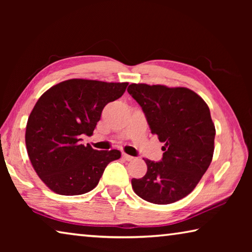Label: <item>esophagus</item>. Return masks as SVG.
<instances>
[{
	"mask_svg": "<svg viewBox=\"0 0 252 252\" xmlns=\"http://www.w3.org/2000/svg\"><path fill=\"white\" fill-rule=\"evenodd\" d=\"M122 158H123V159H125V160H126V161H131V160H133V159H134L133 157H131V156H129V155H126V153H125V152L122 153Z\"/></svg>",
	"mask_w": 252,
	"mask_h": 252,
	"instance_id": "1",
	"label": "esophagus"
}]
</instances>
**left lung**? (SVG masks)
I'll return each mask as SVG.
<instances>
[{
  "mask_svg": "<svg viewBox=\"0 0 252 252\" xmlns=\"http://www.w3.org/2000/svg\"><path fill=\"white\" fill-rule=\"evenodd\" d=\"M127 92L142 108L151 133L164 143L162 160L144 159L148 171L132 179V188L151 203L176 202L194 189L211 163L216 129L209 106L187 88L132 83Z\"/></svg>",
  "mask_w": 252,
  "mask_h": 252,
  "instance_id": "8db88e82",
  "label": "left lung"
}]
</instances>
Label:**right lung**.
Wrapping results in <instances>:
<instances>
[{
	"mask_svg": "<svg viewBox=\"0 0 252 252\" xmlns=\"http://www.w3.org/2000/svg\"><path fill=\"white\" fill-rule=\"evenodd\" d=\"M127 82L71 79L53 85L40 96L30 114L25 144L37 176L58 194L87 193L97 186L119 150L97 151L83 146L109 102L122 96Z\"/></svg>",
	"mask_w": 252,
	"mask_h": 252,
	"instance_id": "add662e5",
	"label": "right lung"
}]
</instances>
